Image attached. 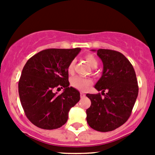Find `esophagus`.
<instances>
[{"label":"esophagus","instance_id":"esophagus-1","mask_svg":"<svg viewBox=\"0 0 155 155\" xmlns=\"http://www.w3.org/2000/svg\"><path fill=\"white\" fill-rule=\"evenodd\" d=\"M80 97H85V94L83 93V92H81V93H80Z\"/></svg>","mask_w":155,"mask_h":155}]
</instances>
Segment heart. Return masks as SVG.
Returning <instances> with one entry per match:
<instances>
[{"label":"heart","mask_w":155,"mask_h":155,"mask_svg":"<svg viewBox=\"0 0 155 155\" xmlns=\"http://www.w3.org/2000/svg\"><path fill=\"white\" fill-rule=\"evenodd\" d=\"M87 63L90 64V66L92 68H97L98 64V61L96 59V58L92 54H87L85 57ZM74 65H75V61H72L70 63L68 66V72L70 73H72L74 70ZM92 84L91 79H88V78L82 77V76H76V77L73 78L71 80V85L74 87L75 88L79 89L80 91H85Z\"/></svg>","instance_id":"1"}]
</instances>
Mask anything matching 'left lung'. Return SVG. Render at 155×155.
<instances>
[{
	"instance_id": "8db88e82",
	"label": "left lung",
	"mask_w": 155,
	"mask_h": 155,
	"mask_svg": "<svg viewBox=\"0 0 155 155\" xmlns=\"http://www.w3.org/2000/svg\"><path fill=\"white\" fill-rule=\"evenodd\" d=\"M97 51L104 64L102 76L94 87L104 95L87 94L91 107L86 110L88 125L101 132L119 127L127 121L138 96L135 70L123 54L110 49H91ZM107 90V93L104 94Z\"/></svg>"
}]
</instances>
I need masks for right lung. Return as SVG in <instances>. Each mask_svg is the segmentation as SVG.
<instances>
[{
  "label": "right lung",
  "instance_id": "right-lung-1",
  "mask_svg": "<svg viewBox=\"0 0 155 155\" xmlns=\"http://www.w3.org/2000/svg\"><path fill=\"white\" fill-rule=\"evenodd\" d=\"M80 48H48L27 61L18 82L20 101L29 121L45 130L57 129L68 121L70 109L80 100V93L69 87L68 66ZM55 88H64L58 95Z\"/></svg>",
  "mask_w": 155,
  "mask_h": 155
}]
</instances>
